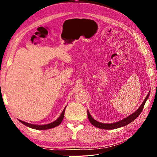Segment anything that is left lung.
I'll return each instance as SVG.
<instances>
[{"label":"left lung","instance_id":"left-lung-1","mask_svg":"<svg viewBox=\"0 0 157 157\" xmlns=\"http://www.w3.org/2000/svg\"><path fill=\"white\" fill-rule=\"evenodd\" d=\"M150 92H148V94L147 95V97H145V98L144 101V102L142 103L141 106L139 107L136 111L134 112L133 114H130V116H128V117L125 118V119H122L121 121H119L116 122V123H100L97 121L94 120L93 118L92 117L91 115H90L89 111L87 110V117H88L89 121L92 124L97 127L98 128H101V129H104V130H113V129H116V128H121L123 126H125L126 125L129 124L131 122H132L134 119H136L137 117L139 116V114L141 113V112L144 109V107L145 105V103L146 102V101L147 100L148 97L150 96Z\"/></svg>","mask_w":157,"mask_h":157}]
</instances>
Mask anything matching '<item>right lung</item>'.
<instances>
[{"label":"right lung","instance_id":"add662e5","mask_svg":"<svg viewBox=\"0 0 157 157\" xmlns=\"http://www.w3.org/2000/svg\"><path fill=\"white\" fill-rule=\"evenodd\" d=\"M65 108L66 107L63 109L61 114L60 115V117L58 118V119L54 121V122H52L51 123H49V124H46V125H34V124H31V123H26L25 121H23L19 120L21 123H23V125L27 126V127L31 128L32 129H35V130H48V129H51L53 128L54 127H56L59 125L60 124V123L62 122V121L63 119V117H64V114H65Z\"/></svg>","mask_w":157,"mask_h":157}]
</instances>
